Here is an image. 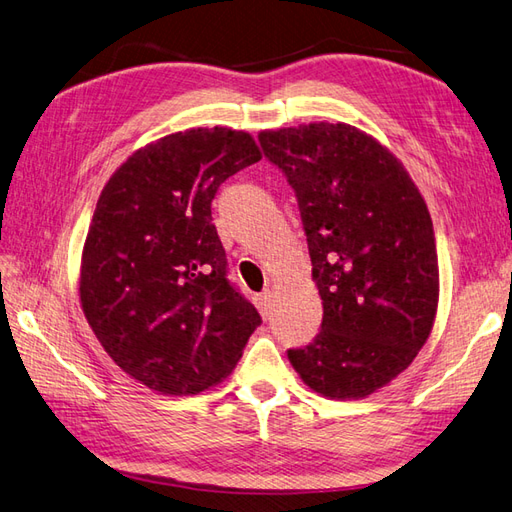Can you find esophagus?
Segmentation results:
<instances>
[{
	"instance_id": "obj_1",
	"label": "esophagus",
	"mask_w": 512,
	"mask_h": 512,
	"mask_svg": "<svg viewBox=\"0 0 512 512\" xmlns=\"http://www.w3.org/2000/svg\"><path fill=\"white\" fill-rule=\"evenodd\" d=\"M255 305L259 307V314L264 316V318H268L270 312H272V294H270V290H264L261 294H257L255 296Z\"/></svg>"
}]
</instances>
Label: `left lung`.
<instances>
[{"label":"left lung","mask_w":512,"mask_h":512,"mask_svg":"<svg viewBox=\"0 0 512 512\" xmlns=\"http://www.w3.org/2000/svg\"><path fill=\"white\" fill-rule=\"evenodd\" d=\"M299 202L323 299L316 338L288 358L331 399H360L417 358L438 305L430 211L403 165L347 124L259 133Z\"/></svg>","instance_id":"left-lung-1"}]
</instances>
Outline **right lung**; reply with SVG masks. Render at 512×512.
<instances>
[{
    "instance_id": "obj_1",
    "label": "right lung",
    "mask_w": 512,
    "mask_h": 512,
    "mask_svg": "<svg viewBox=\"0 0 512 512\" xmlns=\"http://www.w3.org/2000/svg\"><path fill=\"white\" fill-rule=\"evenodd\" d=\"M261 159L253 137L194 128L137 150L102 189L82 253L80 301L113 362L163 395L218 384L261 325L229 281L211 202Z\"/></svg>"
}]
</instances>
